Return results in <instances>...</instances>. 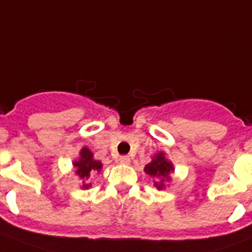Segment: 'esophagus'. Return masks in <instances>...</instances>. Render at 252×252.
Wrapping results in <instances>:
<instances>
[{
    "label": "esophagus",
    "mask_w": 252,
    "mask_h": 252,
    "mask_svg": "<svg viewBox=\"0 0 252 252\" xmlns=\"http://www.w3.org/2000/svg\"><path fill=\"white\" fill-rule=\"evenodd\" d=\"M119 161L122 163V164H129L130 158L128 157V155H123V157H120L119 158Z\"/></svg>",
    "instance_id": "esophagus-1"
}]
</instances>
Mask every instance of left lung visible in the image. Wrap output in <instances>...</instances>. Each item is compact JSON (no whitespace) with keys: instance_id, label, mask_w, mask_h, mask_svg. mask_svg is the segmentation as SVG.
I'll list each match as a JSON object with an SVG mask.
<instances>
[{"instance_id":"left-lung-1","label":"left lung","mask_w":252,"mask_h":252,"mask_svg":"<svg viewBox=\"0 0 252 252\" xmlns=\"http://www.w3.org/2000/svg\"><path fill=\"white\" fill-rule=\"evenodd\" d=\"M172 171L173 167L172 164H171V161H168L164 158V154H163V153H159V154L155 155V158L153 159V161L149 163V164H146V167H145V172H146L147 175L157 176V177H160L161 179L160 184L155 183V186H157L158 189H161V188L164 186L163 185V181H164V179L169 180L168 175L169 172H172Z\"/></svg>"}]
</instances>
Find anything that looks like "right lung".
<instances>
[{
	"mask_svg": "<svg viewBox=\"0 0 252 252\" xmlns=\"http://www.w3.org/2000/svg\"><path fill=\"white\" fill-rule=\"evenodd\" d=\"M73 165L76 168V175L83 180H88L91 173L99 172L102 168L101 161L93 159L92 151L89 149H87V147H84L83 150L80 151V159L77 161H75ZM89 186H91L89 184H84L83 188L84 189H88Z\"/></svg>",
	"mask_w": 252,
	"mask_h": 252,
	"instance_id": "1",
	"label": "right lung"
}]
</instances>
